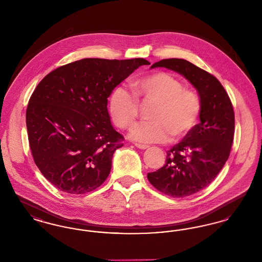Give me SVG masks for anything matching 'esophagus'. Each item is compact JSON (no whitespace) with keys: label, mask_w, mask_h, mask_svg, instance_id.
Instances as JSON below:
<instances>
[{"label":"esophagus","mask_w":262,"mask_h":262,"mask_svg":"<svg viewBox=\"0 0 262 262\" xmlns=\"http://www.w3.org/2000/svg\"><path fill=\"white\" fill-rule=\"evenodd\" d=\"M135 145L137 146V148H139V149H147L149 146L148 145H145V144H140V143H135Z\"/></svg>","instance_id":"obj_1"}]
</instances>
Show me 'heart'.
I'll return each mask as SVG.
<instances>
[{
  "mask_svg": "<svg viewBox=\"0 0 262 262\" xmlns=\"http://www.w3.org/2000/svg\"><path fill=\"white\" fill-rule=\"evenodd\" d=\"M135 95L124 88H116L109 99V112L114 123L122 128H129L139 114L138 100L155 104L149 123L137 125L130 137L144 143H163L180 139L195 126L200 112L199 94L184 88L180 79L171 74L158 72L134 81Z\"/></svg>",
  "mask_w": 262,
  "mask_h": 262,
  "instance_id": "obj_1",
  "label": "heart"
}]
</instances>
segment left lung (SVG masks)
<instances>
[{
	"mask_svg": "<svg viewBox=\"0 0 262 262\" xmlns=\"http://www.w3.org/2000/svg\"><path fill=\"white\" fill-rule=\"evenodd\" d=\"M164 67L184 75L196 88L201 101L200 123L167 151L165 165L148 173L150 184L172 198L192 195L211 184L230 156L235 113L220 81L184 59H164L151 68Z\"/></svg>",
	"mask_w": 262,
	"mask_h": 262,
	"instance_id": "left-lung-1",
	"label": "left lung"
}]
</instances>
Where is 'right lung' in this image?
I'll return each instance as SVG.
<instances>
[{
  "instance_id": "add662e5",
  "label": "right lung",
  "mask_w": 262,
  "mask_h": 262,
  "mask_svg": "<svg viewBox=\"0 0 262 262\" xmlns=\"http://www.w3.org/2000/svg\"><path fill=\"white\" fill-rule=\"evenodd\" d=\"M144 59H82L51 72L34 89L26 109L33 160L58 189L83 194L108 178L124 137L113 128L107 98Z\"/></svg>"
}]
</instances>
